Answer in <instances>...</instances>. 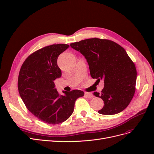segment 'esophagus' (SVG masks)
Wrapping results in <instances>:
<instances>
[{
  "label": "esophagus",
  "mask_w": 154,
  "mask_h": 154,
  "mask_svg": "<svg viewBox=\"0 0 154 154\" xmlns=\"http://www.w3.org/2000/svg\"><path fill=\"white\" fill-rule=\"evenodd\" d=\"M85 95L88 97V98H92V97H94V96H93L92 93H90V92H85Z\"/></svg>",
  "instance_id": "obj_1"
}]
</instances>
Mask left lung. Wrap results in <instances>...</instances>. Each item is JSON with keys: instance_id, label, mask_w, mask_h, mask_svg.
I'll return each mask as SVG.
<instances>
[{"instance_id": "left-lung-1", "label": "left lung", "mask_w": 154, "mask_h": 154, "mask_svg": "<svg viewBox=\"0 0 154 154\" xmlns=\"http://www.w3.org/2000/svg\"><path fill=\"white\" fill-rule=\"evenodd\" d=\"M86 58L91 76L103 80L104 88L95 96L104 101L98 112L113 115L125 109L136 91L137 71L134 63L122 46L114 42L93 38L70 44Z\"/></svg>"}]
</instances>
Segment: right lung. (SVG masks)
<instances>
[{
	"label": "right lung",
	"mask_w": 154,
	"mask_h": 154,
	"mask_svg": "<svg viewBox=\"0 0 154 154\" xmlns=\"http://www.w3.org/2000/svg\"><path fill=\"white\" fill-rule=\"evenodd\" d=\"M69 47L53 44L37 50L26 59L20 70L18 88L21 98L29 111L45 123L66 121L73 112L76 100L84 96L80 90L63 91V96L54 88V81L62 76L58 57Z\"/></svg>",
	"instance_id": "right-lung-1"
}]
</instances>
